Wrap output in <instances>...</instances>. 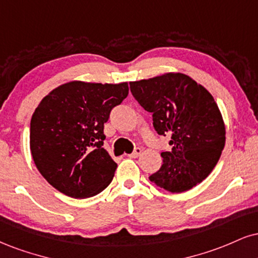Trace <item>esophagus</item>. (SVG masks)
<instances>
[{
    "label": "esophagus",
    "instance_id": "1",
    "mask_svg": "<svg viewBox=\"0 0 258 258\" xmlns=\"http://www.w3.org/2000/svg\"><path fill=\"white\" fill-rule=\"evenodd\" d=\"M141 154H142V149L141 148H136L135 150H133V153L130 154L128 156L132 157V159H137L138 156H141Z\"/></svg>",
    "mask_w": 258,
    "mask_h": 258
}]
</instances>
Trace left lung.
Segmentation results:
<instances>
[{"label":"left lung","instance_id":"1","mask_svg":"<svg viewBox=\"0 0 258 258\" xmlns=\"http://www.w3.org/2000/svg\"><path fill=\"white\" fill-rule=\"evenodd\" d=\"M130 88L138 103L153 113L156 132L170 135L172 150L161 153L163 163L150 181L173 194L203 181L226 142L225 122L210 92L182 73L131 82Z\"/></svg>","mask_w":258,"mask_h":258}]
</instances>
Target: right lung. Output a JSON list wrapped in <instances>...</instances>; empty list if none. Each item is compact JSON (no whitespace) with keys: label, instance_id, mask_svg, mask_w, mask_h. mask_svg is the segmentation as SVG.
<instances>
[{"label":"right lung","instance_id":"add662e5","mask_svg":"<svg viewBox=\"0 0 258 258\" xmlns=\"http://www.w3.org/2000/svg\"><path fill=\"white\" fill-rule=\"evenodd\" d=\"M127 95V83L74 80L40 101L31 119L30 149L52 187L68 197L89 198L110 184L117 164L103 148V128Z\"/></svg>","mask_w":258,"mask_h":258}]
</instances>
